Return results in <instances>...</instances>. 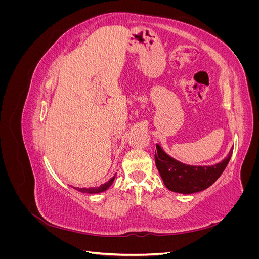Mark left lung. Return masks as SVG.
Listing matches in <instances>:
<instances>
[{"instance_id": "obj_1", "label": "left lung", "mask_w": 259, "mask_h": 259, "mask_svg": "<svg viewBox=\"0 0 259 259\" xmlns=\"http://www.w3.org/2000/svg\"><path fill=\"white\" fill-rule=\"evenodd\" d=\"M232 149L226 158L214 165H188L171 158L156 144L155 165L168 190L183 194L195 193L213 185L231 159Z\"/></svg>"}]
</instances>
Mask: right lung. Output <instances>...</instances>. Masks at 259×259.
Instances as JSON below:
<instances>
[{
    "instance_id": "1",
    "label": "right lung",
    "mask_w": 259,
    "mask_h": 259,
    "mask_svg": "<svg viewBox=\"0 0 259 259\" xmlns=\"http://www.w3.org/2000/svg\"><path fill=\"white\" fill-rule=\"evenodd\" d=\"M114 178H115V175H114L112 178L109 179L107 183H105V184H103V185H100V186H98V187H91V188H77V187L74 188V187H73V188H74L75 190L80 191V192H83V193H91V194H93V193H100V192L106 191V190L108 189V188L112 185Z\"/></svg>"
}]
</instances>
